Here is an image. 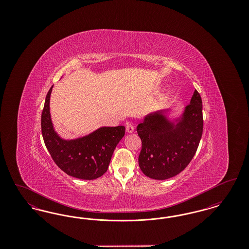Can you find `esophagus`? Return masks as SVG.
I'll return each instance as SVG.
<instances>
[{"instance_id": "1", "label": "esophagus", "mask_w": 249, "mask_h": 249, "mask_svg": "<svg viewBox=\"0 0 249 249\" xmlns=\"http://www.w3.org/2000/svg\"><path fill=\"white\" fill-rule=\"evenodd\" d=\"M126 131L129 133H132L134 131V126L133 124H127L126 126Z\"/></svg>"}]
</instances>
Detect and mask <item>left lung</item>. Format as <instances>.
Here are the masks:
<instances>
[{
    "label": "left lung",
    "instance_id": "1",
    "mask_svg": "<svg viewBox=\"0 0 249 249\" xmlns=\"http://www.w3.org/2000/svg\"><path fill=\"white\" fill-rule=\"evenodd\" d=\"M202 129V103L196 89L176 126L161 113L147 116L137 127L142 141L138 162L142 173L157 180L181 173L198 149Z\"/></svg>",
    "mask_w": 249,
    "mask_h": 249
}]
</instances>
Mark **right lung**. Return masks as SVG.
<instances>
[{
  "label": "right lung",
  "instance_id": "add662e5",
  "mask_svg": "<svg viewBox=\"0 0 249 249\" xmlns=\"http://www.w3.org/2000/svg\"><path fill=\"white\" fill-rule=\"evenodd\" d=\"M48 90L41 116L44 142L54 162L72 178L92 180L108 169L113 152L125 134V127H103L88 136L75 140H62L54 131L49 113Z\"/></svg>",
  "mask_w": 249,
  "mask_h": 249
}]
</instances>
